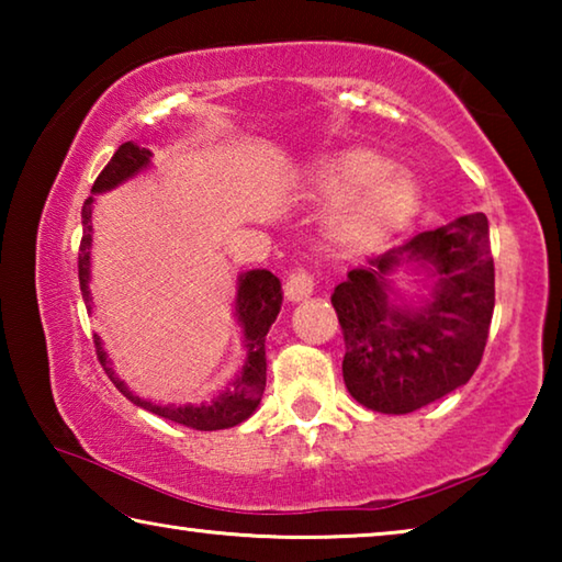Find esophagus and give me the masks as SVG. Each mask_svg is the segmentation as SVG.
<instances>
[{"label":"esophagus","mask_w":562,"mask_h":562,"mask_svg":"<svg viewBox=\"0 0 562 562\" xmlns=\"http://www.w3.org/2000/svg\"><path fill=\"white\" fill-rule=\"evenodd\" d=\"M312 292H315V282H312L310 272L304 270L290 272L288 282H284V297L290 302H300V300H307Z\"/></svg>","instance_id":"1"}]
</instances>
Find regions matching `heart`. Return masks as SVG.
Masks as SVG:
<instances>
[{"mask_svg": "<svg viewBox=\"0 0 562 562\" xmlns=\"http://www.w3.org/2000/svg\"><path fill=\"white\" fill-rule=\"evenodd\" d=\"M310 193L337 203L327 225L335 250L364 252L412 221L422 203V186L408 168L392 166L374 148L341 150L310 178Z\"/></svg>", "mask_w": 562, "mask_h": 562, "instance_id": "1", "label": "heart"}]
</instances>
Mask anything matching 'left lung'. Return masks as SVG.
<instances>
[{"mask_svg":"<svg viewBox=\"0 0 562 562\" xmlns=\"http://www.w3.org/2000/svg\"><path fill=\"white\" fill-rule=\"evenodd\" d=\"M402 267L432 280L429 299L408 301L395 290ZM493 304L496 274L483 213L418 233L351 270L331 294L347 345V392L379 414H412L451 394L481 364Z\"/></svg>","mask_w":562,"mask_h":562,"instance_id":"left-lung-1","label":"left lung"}]
</instances>
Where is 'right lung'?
<instances>
[{
	"instance_id": "1",
	"label": "right lung",
	"mask_w": 562,
	"mask_h": 562,
	"mask_svg": "<svg viewBox=\"0 0 562 562\" xmlns=\"http://www.w3.org/2000/svg\"><path fill=\"white\" fill-rule=\"evenodd\" d=\"M150 154L148 148H140L136 144H123L113 158L109 160V166L101 170V176L93 183L91 193H109V190L119 188L131 180L133 176H138L140 170L150 168ZM89 198L83 203L81 211V223H83V237H81V250H79V282H81V294H83V304L87 310H93L91 302V213H93V201L97 198ZM280 304H282V284L274 278L270 270H247L237 274V294H235V319L243 329V347H245V361L240 367V372L231 379L221 394L213 396L211 402L203 404H154L148 398H140L138 394H133L126 386L123 379L113 372L111 359L103 349V341L99 335H93V341H97V355L101 367L106 369V374L113 384H116L119 392L131 398L133 404L146 408V412L164 416L168 422L183 424L188 429L195 431H221V429H231V426L243 424L245 418H250L255 414V408L260 406V398L265 392V379H268V359H265V337L272 327V322L280 315Z\"/></svg>"
}]
</instances>
